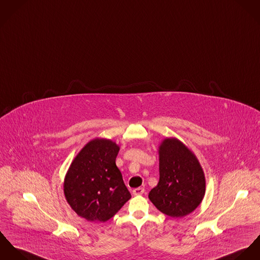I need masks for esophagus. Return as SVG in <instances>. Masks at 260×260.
<instances>
[{
    "instance_id": "esophagus-1",
    "label": "esophagus",
    "mask_w": 260,
    "mask_h": 260,
    "mask_svg": "<svg viewBox=\"0 0 260 260\" xmlns=\"http://www.w3.org/2000/svg\"><path fill=\"white\" fill-rule=\"evenodd\" d=\"M144 192V187H138V188H135V189L133 190V193H134V196H141V194H143Z\"/></svg>"
}]
</instances>
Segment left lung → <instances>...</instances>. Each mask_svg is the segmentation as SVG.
Instances as JSON below:
<instances>
[{
  "label": "left lung",
  "instance_id": "left-lung-1",
  "mask_svg": "<svg viewBox=\"0 0 260 260\" xmlns=\"http://www.w3.org/2000/svg\"><path fill=\"white\" fill-rule=\"evenodd\" d=\"M159 181L148 199L162 213L183 217L202 202L205 179L196 155L176 139H166L159 146Z\"/></svg>",
  "mask_w": 260,
  "mask_h": 260
}]
</instances>
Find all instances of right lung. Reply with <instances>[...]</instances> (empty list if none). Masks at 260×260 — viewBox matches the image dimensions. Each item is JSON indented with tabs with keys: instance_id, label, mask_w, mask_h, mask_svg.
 I'll list each match as a JSON object with an SVG mask.
<instances>
[{
	"instance_id": "add662e5",
	"label": "right lung",
	"mask_w": 260,
	"mask_h": 260,
	"mask_svg": "<svg viewBox=\"0 0 260 260\" xmlns=\"http://www.w3.org/2000/svg\"><path fill=\"white\" fill-rule=\"evenodd\" d=\"M118 150L110 140H92L79 152L66 175V200L88 221L109 220L132 198L116 167Z\"/></svg>"
}]
</instances>
